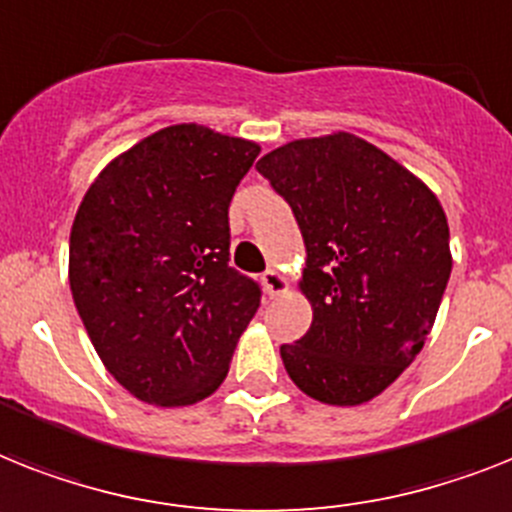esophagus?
Wrapping results in <instances>:
<instances>
[{
	"mask_svg": "<svg viewBox=\"0 0 512 512\" xmlns=\"http://www.w3.org/2000/svg\"><path fill=\"white\" fill-rule=\"evenodd\" d=\"M261 285H264V290L269 293V298H277V295L287 293L290 282H287V277L282 272H277V269H269V272L261 274Z\"/></svg>",
	"mask_w": 512,
	"mask_h": 512,
	"instance_id": "34e87169",
	"label": "esophagus"
}]
</instances>
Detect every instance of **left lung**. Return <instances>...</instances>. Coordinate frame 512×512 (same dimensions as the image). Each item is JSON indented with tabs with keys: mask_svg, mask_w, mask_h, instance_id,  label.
Segmentation results:
<instances>
[{
	"mask_svg": "<svg viewBox=\"0 0 512 512\" xmlns=\"http://www.w3.org/2000/svg\"><path fill=\"white\" fill-rule=\"evenodd\" d=\"M256 170L285 198L306 243L298 282L311 327L280 356L295 387L327 405L382 395L424 348L453 253L429 185L353 133L298 138Z\"/></svg>",
	"mask_w": 512,
	"mask_h": 512,
	"instance_id": "1",
	"label": "left lung"
}]
</instances>
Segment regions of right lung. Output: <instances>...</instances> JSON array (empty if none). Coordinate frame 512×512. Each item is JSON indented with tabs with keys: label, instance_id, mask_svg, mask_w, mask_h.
<instances>
[{
	"label": "right lung",
	"instance_id": "1",
	"mask_svg": "<svg viewBox=\"0 0 512 512\" xmlns=\"http://www.w3.org/2000/svg\"><path fill=\"white\" fill-rule=\"evenodd\" d=\"M261 146L183 122L99 172L70 232V290L101 363L138 400L209 398L261 301L230 261L227 209Z\"/></svg>",
	"mask_w": 512,
	"mask_h": 512
}]
</instances>
